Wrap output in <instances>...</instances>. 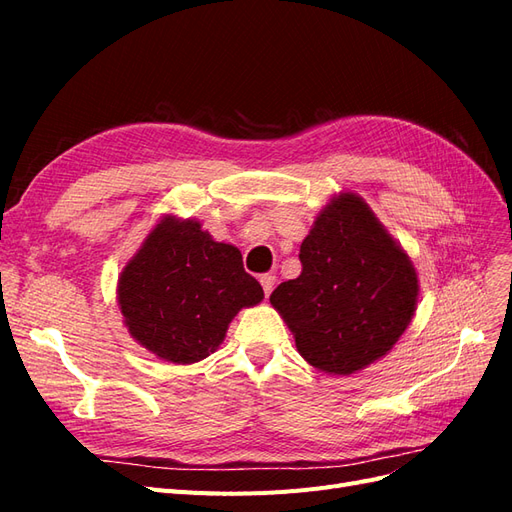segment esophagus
<instances>
[{"label": "esophagus", "instance_id": "1", "mask_svg": "<svg viewBox=\"0 0 512 512\" xmlns=\"http://www.w3.org/2000/svg\"><path fill=\"white\" fill-rule=\"evenodd\" d=\"M260 284H262V290H265V297H269V294H271L273 288H275V275H273V273L260 275Z\"/></svg>", "mask_w": 512, "mask_h": 512}]
</instances>
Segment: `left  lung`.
<instances>
[{"mask_svg": "<svg viewBox=\"0 0 512 512\" xmlns=\"http://www.w3.org/2000/svg\"><path fill=\"white\" fill-rule=\"evenodd\" d=\"M303 271L271 294L303 359L333 376L376 363L408 329L418 275L354 192L333 196L301 243Z\"/></svg>", "mask_w": 512, "mask_h": 512, "instance_id": "obj_1", "label": "left lung"}]
</instances>
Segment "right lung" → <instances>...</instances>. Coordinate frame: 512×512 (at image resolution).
Returning a JSON list of instances; mask_svg holds the SVG:
<instances>
[{
	"label": "right lung",
	"instance_id": "right-lung-1",
	"mask_svg": "<svg viewBox=\"0 0 512 512\" xmlns=\"http://www.w3.org/2000/svg\"><path fill=\"white\" fill-rule=\"evenodd\" d=\"M265 299L241 252L213 241L196 220L164 218L123 267L117 303L138 344L175 365L207 359L230 320Z\"/></svg>",
	"mask_w": 512,
	"mask_h": 512
}]
</instances>
